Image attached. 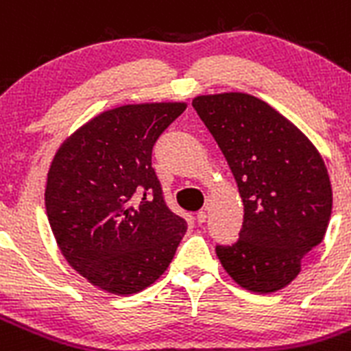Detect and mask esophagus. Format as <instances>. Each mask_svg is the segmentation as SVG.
<instances>
[{
  "instance_id": "esophagus-1",
  "label": "esophagus",
  "mask_w": 351,
  "mask_h": 351,
  "mask_svg": "<svg viewBox=\"0 0 351 351\" xmlns=\"http://www.w3.org/2000/svg\"><path fill=\"white\" fill-rule=\"evenodd\" d=\"M205 219H207V212L205 210H200L197 214V221H198V224H204L205 223Z\"/></svg>"
}]
</instances>
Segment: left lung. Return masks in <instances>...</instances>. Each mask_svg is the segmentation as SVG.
<instances>
[{"instance_id":"left-lung-1","label":"left lung","mask_w":351,"mask_h":351,"mask_svg":"<svg viewBox=\"0 0 351 351\" xmlns=\"http://www.w3.org/2000/svg\"><path fill=\"white\" fill-rule=\"evenodd\" d=\"M193 108L223 151L243 202L239 242L217 245L215 254L240 287L280 291L329 226L332 188L322 154L291 120L250 94L197 95Z\"/></svg>"}]
</instances>
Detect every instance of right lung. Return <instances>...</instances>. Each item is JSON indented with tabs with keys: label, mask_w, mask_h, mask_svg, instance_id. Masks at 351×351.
<instances>
[{
	"label": "right lung",
	"mask_w": 351,
	"mask_h": 351,
	"mask_svg": "<svg viewBox=\"0 0 351 351\" xmlns=\"http://www.w3.org/2000/svg\"><path fill=\"white\" fill-rule=\"evenodd\" d=\"M186 106L108 109L73 132L51 160L45 189L51 233L66 261L102 291L130 295L149 287L188 230L163 202L151 167L154 143Z\"/></svg>",
	"instance_id": "add662e5"
}]
</instances>
